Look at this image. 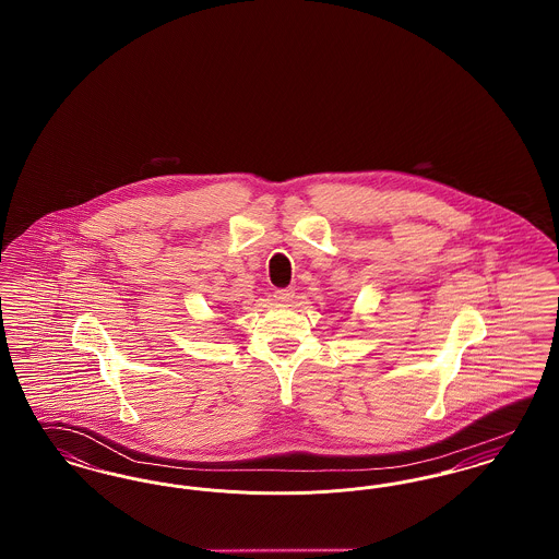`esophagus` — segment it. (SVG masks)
I'll return each instance as SVG.
<instances>
[{
    "label": "esophagus",
    "mask_w": 559,
    "mask_h": 559,
    "mask_svg": "<svg viewBox=\"0 0 559 559\" xmlns=\"http://www.w3.org/2000/svg\"><path fill=\"white\" fill-rule=\"evenodd\" d=\"M293 297H295L293 289H276L274 292V299L281 301V304H289V301H293Z\"/></svg>",
    "instance_id": "obj_1"
}]
</instances>
